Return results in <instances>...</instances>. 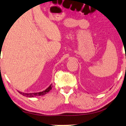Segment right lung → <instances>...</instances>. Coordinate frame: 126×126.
I'll return each mask as SVG.
<instances>
[{
    "label": "right lung",
    "mask_w": 126,
    "mask_h": 126,
    "mask_svg": "<svg viewBox=\"0 0 126 126\" xmlns=\"http://www.w3.org/2000/svg\"><path fill=\"white\" fill-rule=\"evenodd\" d=\"M52 85H50L48 88H47L45 90H44V91H41V92L38 93H23L20 92V91H19V93L20 94H21L23 96H25L26 97H29V98H32V97H38V96H41L44 95L45 94H47L50 90H52Z\"/></svg>",
    "instance_id": "obj_1"
}]
</instances>
